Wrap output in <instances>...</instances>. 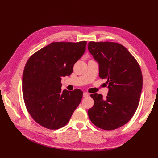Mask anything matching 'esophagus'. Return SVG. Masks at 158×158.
Masks as SVG:
<instances>
[{
  "instance_id": "esophagus-1",
  "label": "esophagus",
  "mask_w": 158,
  "mask_h": 158,
  "mask_svg": "<svg viewBox=\"0 0 158 158\" xmlns=\"http://www.w3.org/2000/svg\"><path fill=\"white\" fill-rule=\"evenodd\" d=\"M89 96V94L87 92H84L83 94V97L84 98H87Z\"/></svg>"
}]
</instances>
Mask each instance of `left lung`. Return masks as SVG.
Here are the masks:
<instances>
[{"label":"left lung","mask_w":158,"mask_h":158,"mask_svg":"<svg viewBox=\"0 0 158 158\" xmlns=\"http://www.w3.org/2000/svg\"><path fill=\"white\" fill-rule=\"evenodd\" d=\"M88 48L99 64V76L107 80L106 99L90 95L94 106L88 116L94 125L111 131L125 125L135 113L142 89V74L138 62L123 45L114 42L88 43Z\"/></svg>","instance_id":"obj_1"}]
</instances>
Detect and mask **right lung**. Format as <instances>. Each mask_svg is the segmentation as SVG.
I'll return each instance as SVG.
<instances>
[{"mask_svg":"<svg viewBox=\"0 0 158 158\" xmlns=\"http://www.w3.org/2000/svg\"><path fill=\"white\" fill-rule=\"evenodd\" d=\"M87 41L53 42L27 61L22 92L28 113L39 125L51 130L63 127L78 107L83 92L61 90V76H70L85 51Z\"/></svg>","mask_w":158,"mask_h":158,"instance_id":"1","label":"right lung"}]
</instances>
